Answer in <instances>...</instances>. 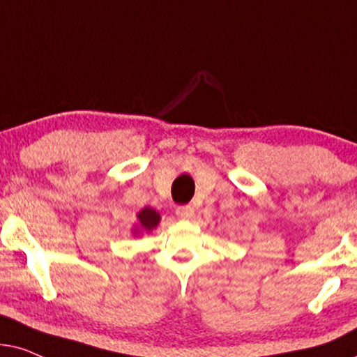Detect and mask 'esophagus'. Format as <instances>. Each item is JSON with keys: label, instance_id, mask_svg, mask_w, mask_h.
I'll return each instance as SVG.
<instances>
[{"label": "esophagus", "instance_id": "34e87169", "mask_svg": "<svg viewBox=\"0 0 357 357\" xmlns=\"http://www.w3.org/2000/svg\"><path fill=\"white\" fill-rule=\"evenodd\" d=\"M176 215L179 218H191L194 215L192 206H178L176 207Z\"/></svg>", "mask_w": 357, "mask_h": 357}]
</instances>
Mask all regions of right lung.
<instances>
[{
  "label": "right lung",
  "mask_w": 357,
  "mask_h": 357,
  "mask_svg": "<svg viewBox=\"0 0 357 357\" xmlns=\"http://www.w3.org/2000/svg\"><path fill=\"white\" fill-rule=\"evenodd\" d=\"M139 222H140L142 230L150 231V230H153L156 225H158L160 215H158V212L153 211V208L145 207L144 211L139 213Z\"/></svg>",
  "instance_id": "obj_1"
}]
</instances>
